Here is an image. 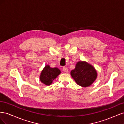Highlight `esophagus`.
Segmentation results:
<instances>
[{
	"label": "esophagus",
	"mask_w": 124,
	"mask_h": 124,
	"mask_svg": "<svg viewBox=\"0 0 124 124\" xmlns=\"http://www.w3.org/2000/svg\"><path fill=\"white\" fill-rule=\"evenodd\" d=\"M62 70H63V71H64L65 72H68V69L66 67H63L62 68Z\"/></svg>",
	"instance_id": "obj_1"
}]
</instances>
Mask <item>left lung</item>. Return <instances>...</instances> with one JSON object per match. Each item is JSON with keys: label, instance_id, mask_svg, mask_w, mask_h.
<instances>
[{"label": "left lung", "instance_id": "8db88e82", "mask_svg": "<svg viewBox=\"0 0 124 124\" xmlns=\"http://www.w3.org/2000/svg\"><path fill=\"white\" fill-rule=\"evenodd\" d=\"M71 76L78 85L86 87L91 85L96 80L97 73L91 65L86 62L79 61L74 69L71 71Z\"/></svg>", "mask_w": 124, "mask_h": 124}]
</instances>
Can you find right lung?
Segmentation results:
<instances>
[{
	"instance_id": "obj_1",
	"label": "right lung",
	"mask_w": 124,
	"mask_h": 124,
	"mask_svg": "<svg viewBox=\"0 0 124 124\" xmlns=\"http://www.w3.org/2000/svg\"><path fill=\"white\" fill-rule=\"evenodd\" d=\"M61 73V71L58 68H51L49 65L44 67L40 76L41 82L46 85H50L53 81Z\"/></svg>"
}]
</instances>
